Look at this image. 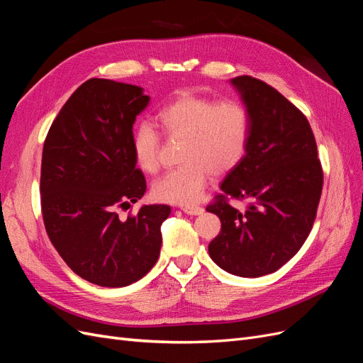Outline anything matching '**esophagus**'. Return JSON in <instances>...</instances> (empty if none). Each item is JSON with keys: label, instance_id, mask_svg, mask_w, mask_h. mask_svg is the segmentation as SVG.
<instances>
[{"label": "esophagus", "instance_id": "obj_1", "mask_svg": "<svg viewBox=\"0 0 363 363\" xmlns=\"http://www.w3.org/2000/svg\"><path fill=\"white\" fill-rule=\"evenodd\" d=\"M182 211H183L186 215L196 216V215H201V213L204 212V208L200 207V206H184V207H182Z\"/></svg>", "mask_w": 363, "mask_h": 363}]
</instances>
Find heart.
Here are the masks:
<instances>
[{"label":"heart","instance_id":"heart-1","mask_svg":"<svg viewBox=\"0 0 363 363\" xmlns=\"http://www.w3.org/2000/svg\"><path fill=\"white\" fill-rule=\"evenodd\" d=\"M163 130L172 138H186L182 167L163 174L152 183L157 201L191 206L200 200L211 172L221 175L233 169L244 157L250 116L238 101L218 103L196 95H182L157 115ZM131 152L138 167L148 174L159 169L160 136L147 121L131 133Z\"/></svg>","mask_w":363,"mask_h":363}]
</instances>
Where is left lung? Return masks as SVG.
<instances>
[{
  "instance_id": "left-lung-1",
  "label": "left lung",
  "mask_w": 363,
  "mask_h": 363,
  "mask_svg": "<svg viewBox=\"0 0 363 363\" xmlns=\"http://www.w3.org/2000/svg\"><path fill=\"white\" fill-rule=\"evenodd\" d=\"M250 116L244 157L221 183L224 194L251 199L245 213L223 195L207 206L221 221L208 256L238 277H260L292 259L311 233L323 191V169L307 118L269 84L230 80Z\"/></svg>"
}]
</instances>
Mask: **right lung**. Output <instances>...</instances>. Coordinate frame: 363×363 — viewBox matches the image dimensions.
I'll return each instance as SVG.
<instances>
[{"label":"right lung","instance_id":"right-lung-1","mask_svg":"<svg viewBox=\"0 0 363 363\" xmlns=\"http://www.w3.org/2000/svg\"><path fill=\"white\" fill-rule=\"evenodd\" d=\"M150 104L144 87L91 79L54 119L42 151L40 204L54 248L82 279L123 288L155 267L164 204H144L119 218L145 194L131 152L136 116Z\"/></svg>","mask_w":363,"mask_h":363}]
</instances>
